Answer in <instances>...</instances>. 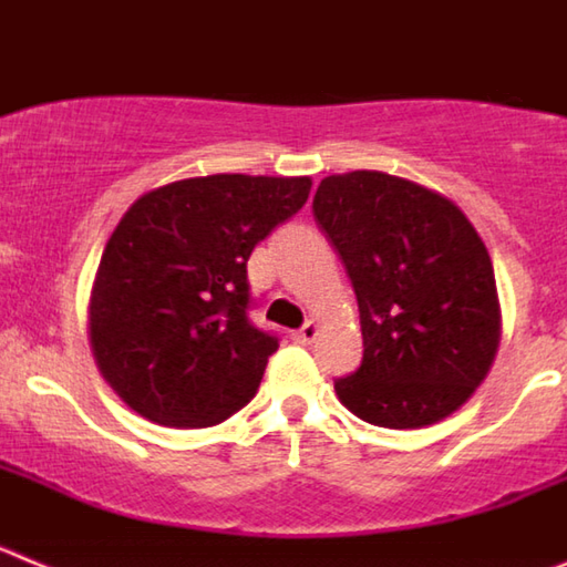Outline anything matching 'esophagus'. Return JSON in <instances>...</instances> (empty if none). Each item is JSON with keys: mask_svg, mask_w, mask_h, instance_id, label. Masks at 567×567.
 <instances>
[{"mask_svg": "<svg viewBox=\"0 0 567 567\" xmlns=\"http://www.w3.org/2000/svg\"><path fill=\"white\" fill-rule=\"evenodd\" d=\"M318 334H320V327H318V323H315V320H309V323H303V327H300L298 332H292V340H295V343L307 346V343H312V340L318 338Z\"/></svg>", "mask_w": 567, "mask_h": 567, "instance_id": "esophagus-1", "label": "esophagus"}]
</instances>
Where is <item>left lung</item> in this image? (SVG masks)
I'll return each mask as SVG.
<instances>
[{"instance_id":"left-lung-1","label":"left lung","mask_w":567,"mask_h":567,"mask_svg":"<svg viewBox=\"0 0 567 567\" xmlns=\"http://www.w3.org/2000/svg\"><path fill=\"white\" fill-rule=\"evenodd\" d=\"M315 221L343 260L360 309L363 363L334 380L340 403L383 429H423L477 392L497 358V280L463 209L378 173L323 178Z\"/></svg>"}]
</instances>
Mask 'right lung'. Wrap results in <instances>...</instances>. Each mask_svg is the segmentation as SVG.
<instances>
[{
	"mask_svg": "<svg viewBox=\"0 0 567 567\" xmlns=\"http://www.w3.org/2000/svg\"><path fill=\"white\" fill-rule=\"evenodd\" d=\"M309 189V175H202L150 189L122 215L87 332L99 372L133 412L204 429L255 398L278 338L249 323L247 260Z\"/></svg>",
	"mask_w": 567,
	"mask_h": 567,
	"instance_id": "add662e5",
	"label": "right lung"
}]
</instances>
